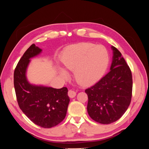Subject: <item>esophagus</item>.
Listing matches in <instances>:
<instances>
[{
    "instance_id": "1",
    "label": "esophagus",
    "mask_w": 149,
    "mask_h": 149,
    "mask_svg": "<svg viewBox=\"0 0 149 149\" xmlns=\"http://www.w3.org/2000/svg\"><path fill=\"white\" fill-rule=\"evenodd\" d=\"M68 96L71 98H73L74 97H75V96L76 95V93L75 91H74L72 89H70L68 91Z\"/></svg>"
}]
</instances>
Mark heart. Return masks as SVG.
Segmentation results:
<instances>
[{
	"mask_svg": "<svg viewBox=\"0 0 149 149\" xmlns=\"http://www.w3.org/2000/svg\"><path fill=\"white\" fill-rule=\"evenodd\" d=\"M61 61L66 69L74 70V78L79 84L88 86L96 82L104 73L109 63V54L101 45L80 43L68 47ZM63 77L67 73L61 71Z\"/></svg>",
	"mask_w": 149,
	"mask_h": 149,
	"instance_id": "1",
	"label": "heart"
}]
</instances>
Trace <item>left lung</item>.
Instances as JSON below:
<instances>
[{
  "mask_svg": "<svg viewBox=\"0 0 149 149\" xmlns=\"http://www.w3.org/2000/svg\"><path fill=\"white\" fill-rule=\"evenodd\" d=\"M110 71L85 90L88 97L87 111L97 123L109 124L120 119L129 107L132 94L131 70L114 47Z\"/></svg>",
  "mask_w": 149,
  "mask_h": 149,
  "instance_id": "8db88e82",
  "label": "left lung"
}]
</instances>
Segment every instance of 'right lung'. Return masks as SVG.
Returning a JSON list of instances; mask_svg holds the SVG:
<instances>
[{
	"mask_svg": "<svg viewBox=\"0 0 149 149\" xmlns=\"http://www.w3.org/2000/svg\"><path fill=\"white\" fill-rule=\"evenodd\" d=\"M41 52L35 44L26 49L15 69L13 83L18 104L22 112L36 125L51 128L65 119L70 98L66 87L56 89L28 82L26 70L30 58Z\"/></svg>",
	"mask_w": 149,
	"mask_h": 149,
	"instance_id": "1",
	"label": "right lung"
}]
</instances>
